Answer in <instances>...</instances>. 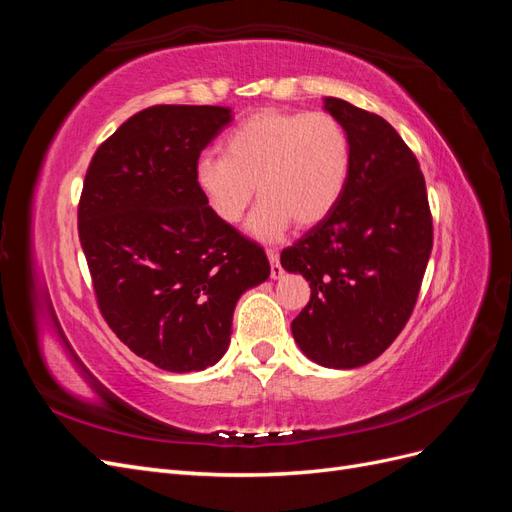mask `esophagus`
I'll use <instances>...</instances> for the list:
<instances>
[{"instance_id": "obj_1", "label": "esophagus", "mask_w": 512, "mask_h": 512, "mask_svg": "<svg viewBox=\"0 0 512 512\" xmlns=\"http://www.w3.org/2000/svg\"><path fill=\"white\" fill-rule=\"evenodd\" d=\"M267 256H269V262H271V277L273 280H280L282 277V265H280V254H277L275 250H267Z\"/></svg>"}]
</instances>
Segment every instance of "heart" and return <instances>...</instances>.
I'll use <instances>...</instances> for the list:
<instances>
[{
    "label": "heart",
    "mask_w": 512,
    "mask_h": 512,
    "mask_svg": "<svg viewBox=\"0 0 512 512\" xmlns=\"http://www.w3.org/2000/svg\"><path fill=\"white\" fill-rule=\"evenodd\" d=\"M222 151L196 162V190L224 224L243 218L256 190L262 200L247 228L260 241L280 239L292 222L327 220L350 177V138L327 113L256 111L228 132Z\"/></svg>",
    "instance_id": "obj_1"
}]
</instances>
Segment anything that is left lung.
<instances>
[{
    "mask_svg": "<svg viewBox=\"0 0 512 512\" xmlns=\"http://www.w3.org/2000/svg\"><path fill=\"white\" fill-rule=\"evenodd\" d=\"M324 108L350 138L346 192L327 220L282 252L312 288L292 320L294 342L322 367L352 369L406 327L433 245L425 177L389 121L339 98Z\"/></svg>",
    "mask_w": 512,
    "mask_h": 512,
    "instance_id": "8db88e82",
    "label": "left lung"
}]
</instances>
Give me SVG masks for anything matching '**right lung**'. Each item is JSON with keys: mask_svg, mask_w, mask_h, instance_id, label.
I'll list each match as a JSON object with an SVG mask.
<instances>
[{"mask_svg": "<svg viewBox=\"0 0 512 512\" xmlns=\"http://www.w3.org/2000/svg\"><path fill=\"white\" fill-rule=\"evenodd\" d=\"M226 106L158 104L98 147L79 200V239L100 314L141 359L185 374L218 363L241 294L271 267L220 222L194 166L230 123Z\"/></svg>", "mask_w": 512, "mask_h": 512, "instance_id": "1", "label": "right lung"}]
</instances>
